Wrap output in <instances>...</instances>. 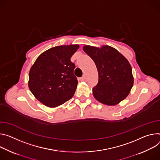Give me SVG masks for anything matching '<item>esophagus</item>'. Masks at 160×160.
Masks as SVG:
<instances>
[{
    "label": "esophagus",
    "instance_id": "obj_1",
    "mask_svg": "<svg viewBox=\"0 0 160 160\" xmlns=\"http://www.w3.org/2000/svg\"><path fill=\"white\" fill-rule=\"evenodd\" d=\"M80 79H81V81H85V79H86V78H85V76H82V78H81Z\"/></svg>",
    "mask_w": 160,
    "mask_h": 160
}]
</instances>
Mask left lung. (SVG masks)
<instances>
[{"label":"left lung","instance_id":"1","mask_svg":"<svg viewBox=\"0 0 160 160\" xmlns=\"http://www.w3.org/2000/svg\"><path fill=\"white\" fill-rule=\"evenodd\" d=\"M84 51L94 61L98 82L92 90L95 98L107 105H116L125 99L133 87L134 79L128 60L116 49L84 46Z\"/></svg>","mask_w":160,"mask_h":160}]
</instances>
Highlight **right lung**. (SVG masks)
Returning <instances> with one entry per match:
<instances>
[{
	"label": "right lung",
	"instance_id": "right-lung-1",
	"mask_svg": "<svg viewBox=\"0 0 160 160\" xmlns=\"http://www.w3.org/2000/svg\"><path fill=\"white\" fill-rule=\"evenodd\" d=\"M79 48L78 44L51 48L41 53L31 67L28 88L47 107L57 108L74 96L78 81L70 58Z\"/></svg>",
	"mask_w": 160,
	"mask_h": 160
}]
</instances>
